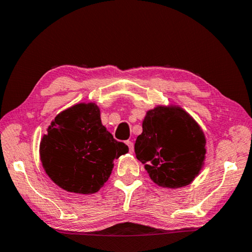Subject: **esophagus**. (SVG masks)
<instances>
[{
  "mask_svg": "<svg viewBox=\"0 0 252 252\" xmlns=\"http://www.w3.org/2000/svg\"><path fill=\"white\" fill-rule=\"evenodd\" d=\"M126 144H127V146H128V148H129V152L133 153L134 152V143L131 142V140H127Z\"/></svg>",
  "mask_w": 252,
  "mask_h": 252,
  "instance_id": "34e87169",
  "label": "esophagus"
}]
</instances>
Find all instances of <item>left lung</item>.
Instances as JSON below:
<instances>
[{
	"label": "left lung",
	"instance_id": "1",
	"mask_svg": "<svg viewBox=\"0 0 252 252\" xmlns=\"http://www.w3.org/2000/svg\"><path fill=\"white\" fill-rule=\"evenodd\" d=\"M205 147L204 134L186 112L179 107H156L144 119L135 154L157 185L178 188L199 174Z\"/></svg>",
	"mask_w": 252,
	"mask_h": 252
}]
</instances>
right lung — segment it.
<instances>
[{
    "mask_svg": "<svg viewBox=\"0 0 252 252\" xmlns=\"http://www.w3.org/2000/svg\"><path fill=\"white\" fill-rule=\"evenodd\" d=\"M128 152L101 125L95 104H78L57 115L41 142L44 169L70 192L94 193L107 182L114 160Z\"/></svg>",
    "mask_w": 252,
    "mask_h": 252,
    "instance_id": "obj_1",
    "label": "right lung"
}]
</instances>
